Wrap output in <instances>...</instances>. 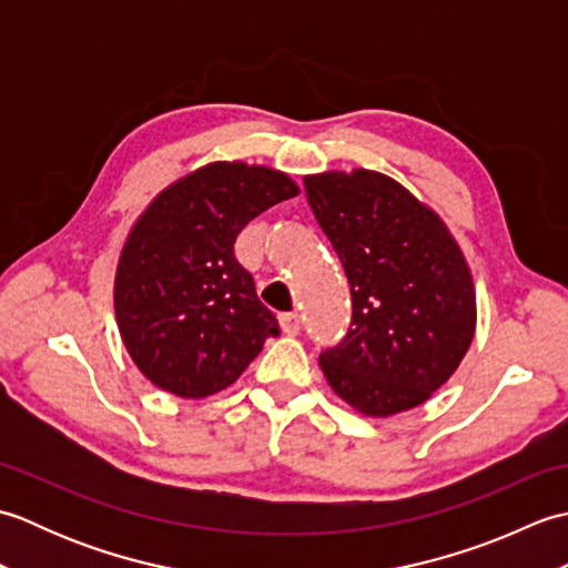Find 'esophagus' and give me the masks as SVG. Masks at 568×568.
<instances>
[{
    "label": "esophagus",
    "mask_w": 568,
    "mask_h": 568,
    "mask_svg": "<svg viewBox=\"0 0 568 568\" xmlns=\"http://www.w3.org/2000/svg\"><path fill=\"white\" fill-rule=\"evenodd\" d=\"M277 324H281L283 334L295 336L300 332V315H295V312H283V315H277Z\"/></svg>",
    "instance_id": "obj_1"
}]
</instances>
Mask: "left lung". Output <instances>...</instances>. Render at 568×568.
I'll list each match as a JSON object with an SVG mask.
<instances>
[{"label": "left lung", "instance_id": "left-lung-1", "mask_svg": "<svg viewBox=\"0 0 568 568\" xmlns=\"http://www.w3.org/2000/svg\"><path fill=\"white\" fill-rule=\"evenodd\" d=\"M305 190L354 303L346 339L320 356L324 378L366 417L427 403L476 334V287L462 246L429 204L385 173L305 175Z\"/></svg>", "mask_w": 568, "mask_h": 568}]
</instances>
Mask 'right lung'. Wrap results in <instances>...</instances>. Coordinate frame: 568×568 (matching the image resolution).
<instances>
[{
  "mask_svg": "<svg viewBox=\"0 0 568 568\" xmlns=\"http://www.w3.org/2000/svg\"><path fill=\"white\" fill-rule=\"evenodd\" d=\"M297 192L271 165L212 161L163 187L136 216L114 271V317L155 388L185 400L216 395L277 336L234 241L253 216Z\"/></svg>",
  "mask_w": 568,
  "mask_h": 568,
  "instance_id": "1",
  "label": "right lung"
}]
</instances>
